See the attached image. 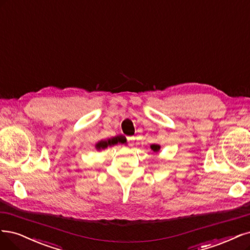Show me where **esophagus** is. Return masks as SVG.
Segmentation results:
<instances>
[{"instance_id":"esophagus-1","label":"esophagus","mask_w":250,"mask_h":250,"mask_svg":"<svg viewBox=\"0 0 250 250\" xmlns=\"http://www.w3.org/2000/svg\"><path fill=\"white\" fill-rule=\"evenodd\" d=\"M127 142H128V144H130V146H133V143H134V140H135V138L134 137H127Z\"/></svg>"}]
</instances>
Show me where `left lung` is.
<instances>
[{
    "label": "left lung",
    "mask_w": 250,
    "mask_h": 250,
    "mask_svg": "<svg viewBox=\"0 0 250 250\" xmlns=\"http://www.w3.org/2000/svg\"><path fill=\"white\" fill-rule=\"evenodd\" d=\"M150 148H151V150H152V151L157 152V151H159V150H160L161 146H159V144H151V146H150Z\"/></svg>",
    "instance_id": "8db88e82"
}]
</instances>
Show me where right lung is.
Segmentation results:
<instances>
[{"label":"right lung","instance_id":"obj_1","mask_svg":"<svg viewBox=\"0 0 250 250\" xmlns=\"http://www.w3.org/2000/svg\"><path fill=\"white\" fill-rule=\"evenodd\" d=\"M118 142H122V137H114V138H111V139H108V140H102L100 142H98L95 144V148L98 150H101V149H104L107 148L108 146H115V144H117Z\"/></svg>","mask_w":250,"mask_h":250}]
</instances>
